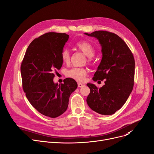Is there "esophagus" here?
<instances>
[{
	"mask_svg": "<svg viewBox=\"0 0 154 154\" xmlns=\"http://www.w3.org/2000/svg\"><path fill=\"white\" fill-rule=\"evenodd\" d=\"M83 86H84V84L81 83H78V87H82Z\"/></svg>",
	"mask_w": 154,
	"mask_h": 154,
	"instance_id": "34e87169",
	"label": "esophagus"
}]
</instances>
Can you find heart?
I'll use <instances>...</instances> for the list:
<instances>
[{
    "label": "heart",
    "instance_id": "1",
    "mask_svg": "<svg viewBox=\"0 0 154 154\" xmlns=\"http://www.w3.org/2000/svg\"><path fill=\"white\" fill-rule=\"evenodd\" d=\"M78 49L82 52L86 56L88 57V60L90 61L95 54V48L94 46L88 42L80 41L76 44ZM61 58L63 63L69 64L70 60V55L69 50L64 49L62 52ZM87 70L82 67H74L68 70L66 72V75L77 80L78 82H84L87 75Z\"/></svg>",
    "mask_w": 154,
    "mask_h": 154
}]
</instances>
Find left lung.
Instances as JSON below:
<instances>
[{
    "label": "left lung",
    "mask_w": 154,
    "mask_h": 154,
    "mask_svg": "<svg viewBox=\"0 0 154 154\" xmlns=\"http://www.w3.org/2000/svg\"><path fill=\"white\" fill-rule=\"evenodd\" d=\"M99 40L102 58L93 80L105 79V85L97 88L87 84L91 92L87 103L98 114L109 116L122 107L132 91L134 84L135 60L126 43L119 36L108 31L85 33Z\"/></svg>",
    "instance_id": "1"
}]
</instances>
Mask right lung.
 Here are the masks:
<instances>
[{"label":"right lung","mask_w":154,"mask_h":154,"mask_svg":"<svg viewBox=\"0 0 154 154\" xmlns=\"http://www.w3.org/2000/svg\"><path fill=\"white\" fill-rule=\"evenodd\" d=\"M69 35L48 32L29 45L20 66L22 87L30 104L40 114L55 118L66 111L71 94L77 88L75 80L54 82V72L63 63L61 54Z\"/></svg>","instance_id":"add662e5"}]
</instances>
